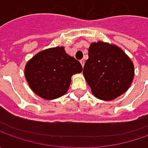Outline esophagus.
<instances>
[{
  "label": "esophagus",
  "instance_id": "1",
  "mask_svg": "<svg viewBox=\"0 0 148 148\" xmlns=\"http://www.w3.org/2000/svg\"><path fill=\"white\" fill-rule=\"evenodd\" d=\"M80 62H81V64H82V66H84V64H85V60L84 59H82L81 61H80Z\"/></svg>",
  "mask_w": 148,
  "mask_h": 148
}]
</instances>
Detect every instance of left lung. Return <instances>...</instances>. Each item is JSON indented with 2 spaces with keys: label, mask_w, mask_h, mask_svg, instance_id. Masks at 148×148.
Listing matches in <instances>:
<instances>
[{
  "label": "left lung",
  "mask_w": 148,
  "mask_h": 148,
  "mask_svg": "<svg viewBox=\"0 0 148 148\" xmlns=\"http://www.w3.org/2000/svg\"><path fill=\"white\" fill-rule=\"evenodd\" d=\"M83 76L97 99L110 101L125 93L134 77V65L122 49L98 41L90 43Z\"/></svg>",
  "instance_id": "1"
}]
</instances>
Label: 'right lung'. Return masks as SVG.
<instances>
[{
    "label": "right lung",
    "instance_id": "1",
    "mask_svg": "<svg viewBox=\"0 0 148 148\" xmlns=\"http://www.w3.org/2000/svg\"><path fill=\"white\" fill-rule=\"evenodd\" d=\"M82 71V66L58 46L35 54L26 63L25 77L32 90L47 100L65 95L70 86L71 77Z\"/></svg>",
    "mask_w": 148,
    "mask_h": 148
}]
</instances>
